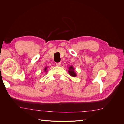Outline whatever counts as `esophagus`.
Instances as JSON below:
<instances>
[{
    "label": "esophagus",
    "mask_w": 124,
    "mask_h": 124,
    "mask_svg": "<svg viewBox=\"0 0 124 124\" xmlns=\"http://www.w3.org/2000/svg\"><path fill=\"white\" fill-rule=\"evenodd\" d=\"M57 66H60V65H61V63L60 62H57L56 64Z\"/></svg>",
    "instance_id": "1"
}]
</instances>
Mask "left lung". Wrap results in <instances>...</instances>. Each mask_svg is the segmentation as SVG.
<instances>
[{"label":"left lung","mask_w":124,"mask_h":124,"mask_svg":"<svg viewBox=\"0 0 124 124\" xmlns=\"http://www.w3.org/2000/svg\"><path fill=\"white\" fill-rule=\"evenodd\" d=\"M68 72L69 73L70 75L73 77V78H75V77L77 76V74L75 71V69H74V68L73 66H70V67H68Z\"/></svg>","instance_id":"8db88e82"}]
</instances>
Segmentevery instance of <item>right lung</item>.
Instances as JSON below:
<instances>
[{"instance_id": "1", "label": "right lung", "mask_w": 124, "mask_h": 124, "mask_svg": "<svg viewBox=\"0 0 124 124\" xmlns=\"http://www.w3.org/2000/svg\"><path fill=\"white\" fill-rule=\"evenodd\" d=\"M47 67H46L45 68H44V71H45V72H46L47 71Z\"/></svg>"}]
</instances>
